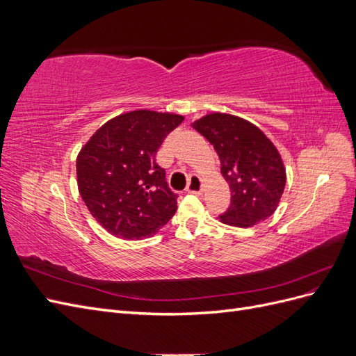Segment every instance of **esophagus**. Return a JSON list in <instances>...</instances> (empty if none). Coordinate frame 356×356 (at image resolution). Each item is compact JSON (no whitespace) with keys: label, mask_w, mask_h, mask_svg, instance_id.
<instances>
[{"label":"esophagus","mask_w":356,"mask_h":356,"mask_svg":"<svg viewBox=\"0 0 356 356\" xmlns=\"http://www.w3.org/2000/svg\"><path fill=\"white\" fill-rule=\"evenodd\" d=\"M202 190H203V184H202V179L197 175H191L188 178V184L186 191L187 193H195V195H202Z\"/></svg>","instance_id":"34e87169"}]
</instances>
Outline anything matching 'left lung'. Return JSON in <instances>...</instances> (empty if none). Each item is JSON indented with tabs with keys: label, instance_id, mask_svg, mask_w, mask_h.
Returning <instances> with one entry per match:
<instances>
[{
	"label": "left lung",
	"instance_id": "8db88e82",
	"mask_svg": "<svg viewBox=\"0 0 356 356\" xmlns=\"http://www.w3.org/2000/svg\"><path fill=\"white\" fill-rule=\"evenodd\" d=\"M213 145L232 202L220 215L224 224L251 227L270 217L285 188L281 154L260 129L241 117L213 113L193 123Z\"/></svg>",
	"mask_w": 356,
	"mask_h": 356
}]
</instances>
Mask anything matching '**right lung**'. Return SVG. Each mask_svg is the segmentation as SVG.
<instances>
[{
    "instance_id": "obj_1",
    "label": "right lung",
    "mask_w": 356,
    "mask_h": 356,
    "mask_svg": "<svg viewBox=\"0 0 356 356\" xmlns=\"http://www.w3.org/2000/svg\"><path fill=\"white\" fill-rule=\"evenodd\" d=\"M184 117L138 110L96 131L77 157L80 196L92 217L120 239H144L174 217L175 195L156 163L165 138Z\"/></svg>"
}]
</instances>
